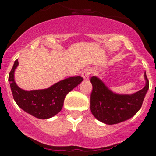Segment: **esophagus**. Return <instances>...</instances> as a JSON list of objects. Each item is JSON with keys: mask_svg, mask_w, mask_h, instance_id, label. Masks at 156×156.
<instances>
[{"mask_svg": "<svg viewBox=\"0 0 156 156\" xmlns=\"http://www.w3.org/2000/svg\"><path fill=\"white\" fill-rule=\"evenodd\" d=\"M90 75V69H85L82 73V76L83 77L84 80H88L89 79V76Z\"/></svg>", "mask_w": 156, "mask_h": 156, "instance_id": "esophagus-1", "label": "esophagus"}]
</instances>
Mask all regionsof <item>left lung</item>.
Segmentation results:
<instances>
[{"label": "left lung", "mask_w": 156, "mask_h": 156, "mask_svg": "<svg viewBox=\"0 0 156 156\" xmlns=\"http://www.w3.org/2000/svg\"><path fill=\"white\" fill-rule=\"evenodd\" d=\"M146 84L133 94H117L112 92L96 76L90 78V111L96 119L108 125L116 124L133 117L141 108L149 82L144 73Z\"/></svg>", "instance_id": "left-lung-1"}]
</instances>
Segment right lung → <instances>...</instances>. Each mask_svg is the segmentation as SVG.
I'll return each mask as SVG.
<instances>
[{"mask_svg": "<svg viewBox=\"0 0 156 156\" xmlns=\"http://www.w3.org/2000/svg\"><path fill=\"white\" fill-rule=\"evenodd\" d=\"M18 65L17 59L8 76L13 98L22 109L38 119H48L58 113L66 94L83 81L81 76L69 77L48 89L27 91L19 88L14 80V72Z\"/></svg>", "mask_w": 156, "mask_h": 156, "instance_id": "1", "label": "right lung"}]
</instances>
